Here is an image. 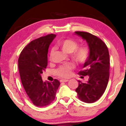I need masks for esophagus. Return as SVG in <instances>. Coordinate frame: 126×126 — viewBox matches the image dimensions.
I'll use <instances>...</instances> for the list:
<instances>
[{
	"label": "esophagus",
	"instance_id": "esophagus-1",
	"mask_svg": "<svg viewBox=\"0 0 126 126\" xmlns=\"http://www.w3.org/2000/svg\"><path fill=\"white\" fill-rule=\"evenodd\" d=\"M60 81H61V82H65L68 81V80H67V79H63V80H60Z\"/></svg>",
	"mask_w": 126,
	"mask_h": 126
}]
</instances>
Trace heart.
I'll use <instances>...</instances> for the list:
<instances>
[{
    "label": "heart",
    "instance_id": "b5f03b06",
    "mask_svg": "<svg viewBox=\"0 0 126 126\" xmlns=\"http://www.w3.org/2000/svg\"><path fill=\"white\" fill-rule=\"evenodd\" d=\"M57 45L66 53H71L73 60L77 63H83L87 61L89 56V51L87 47H79L78 44L75 41L71 39H63L58 41ZM53 53V49L51 50L50 57ZM73 68V65L70 63H66L60 66L56 70V73L61 77H68L70 74V70Z\"/></svg>",
    "mask_w": 126,
    "mask_h": 126
}]
</instances>
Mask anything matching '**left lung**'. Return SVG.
<instances>
[{
    "mask_svg": "<svg viewBox=\"0 0 126 126\" xmlns=\"http://www.w3.org/2000/svg\"><path fill=\"white\" fill-rule=\"evenodd\" d=\"M76 35L85 40L89 47V56L83 65V70L79 72L81 78L88 76V80L82 82L78 80L76 89L79 99L87 103L98 100L107 86L110 75V55L108 47L101 39L91 33L76 32Z\"/></svg>",
    "mask_w": 126,
    "mask_h": 126,
    "instance_id": "1",
    "label": "left lung"
}]
</instances>
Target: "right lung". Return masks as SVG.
Listing matches in <instances>:
<instances>
[{
  "label": "right lung",
  "instance_id": "right-lung-1",
  "mask_svg": "<svg viewBox=\"0 0 126 126\" xmlns=\"http://www.w3.org/2000/svg\"><path fill=\"white\" fill-rule=\"evenodd\" d=\"M49 34L32 41L23 49L18 59V68L22 85L34 105L44 107L55 99L60 85L58 80L43 81L41 74L47 65L50 45L56 38Z\"/></svg>",
  "mask_w": 126,
  "mask_h": 126
}]
</instances>
